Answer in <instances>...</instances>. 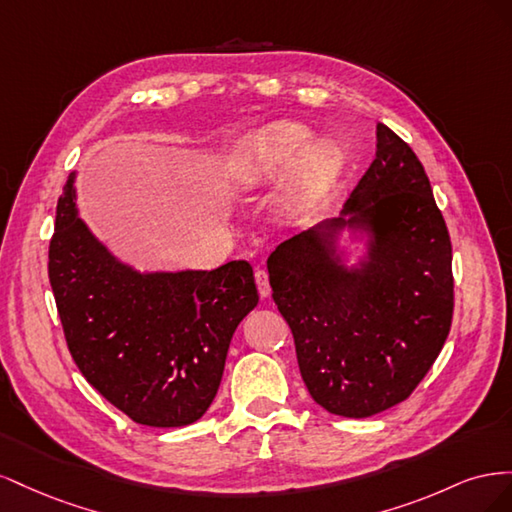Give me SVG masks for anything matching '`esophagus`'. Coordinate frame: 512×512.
<instances>
[{"label":"esophagus","mask_w":512,"mask_h":512,"mask_svg":"<svg viewBox=\"0 0 512 512\" xmlns=\"http://www.w3.org/2000/svg\"><path fill=\"white\" fill-rule=\"evenodd\" d=\"M254 277H256V286H258L260 297H269V294H271L269 273H267L265 269H256V271H254Z\"/></svg>","instance_id":"34e87169"}]
</instances>
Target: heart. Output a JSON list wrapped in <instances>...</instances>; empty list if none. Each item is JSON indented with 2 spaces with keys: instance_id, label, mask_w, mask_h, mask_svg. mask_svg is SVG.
I'll use <instances>...</instances> for the list:
<instances>
[{
  "instance_id": "1",
  "label": "heart",
  "mask_w": 512,
  "mask_h": 512,
  "mask_svg": "<svg viewBox=\"0 0 512 512\" xmlns=\"http://www.w3.org/2000/svg\"><path fill=\"white\" fill-rule=\"evenodd\" d=\"M309 132L301 123L280 121L250 134L232 153L226 175L241 190H256L282 177L292 165L288 207L312 209L327 192L339 166V151L331 143L309 145Z\"/></svg>"
}]
</instances>
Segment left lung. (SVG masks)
Here are the masks:
<instances>
[{"instance_id":"obj_1","label":"left lung","mask_w":512,"mask_h":512,"mask_svg":"<svg viewBox=\"0 0 512 512\" xmlns=\"http://www.w3.org/2000/svg\"><path fill=\"white\" fill-rule=\"evenodd\" d=\"M376 143L344 209L356 215L284 241L267 262L309 395L348 418L384 412L414 393L455 307L451 235L425 168L384 123ZM359 221L375 224L379 243L369 266L346 274L332 260V232Z\"/></svg>"}]
</instances>
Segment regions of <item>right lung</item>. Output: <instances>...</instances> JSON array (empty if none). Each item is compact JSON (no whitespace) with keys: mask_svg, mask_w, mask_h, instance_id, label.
Masks as SVG:
<instances>
[{"mask_svg":"<svg viewBox=\"0 0 512 512\" xmlns=\"http://www.w3.org/2000/svg\"><path fill=\"white\" fill-rule=\"evenodd\" d=\"M49 282L76 367L138 425L198 421L220 389L237 324L258 303L252 265L138 275L76 218L72 177L57 203Z\"/></svg>","mask_w":512,"mask_h":512,"instance_id":"right-lung-1","label":"right lung"}]
</instances>
